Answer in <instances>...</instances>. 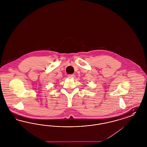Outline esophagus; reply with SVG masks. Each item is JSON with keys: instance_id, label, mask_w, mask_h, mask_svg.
<instances>
[{"instance_id": "esophagus-1", "label": "esophagus", "mask_w": 147, "mask_h": 147, "mask_svg": "<svg viewBox=\"0 0 147 147\" xmlns=\"http://www.w3.org/2000/svg\"><path fill=\"white\" fill-rule=\"evenodd\" d=\"M68 77L69 78H74L75 77H76V76H75V74H69L68 76Z\"/></svg>"}]
</instances>
